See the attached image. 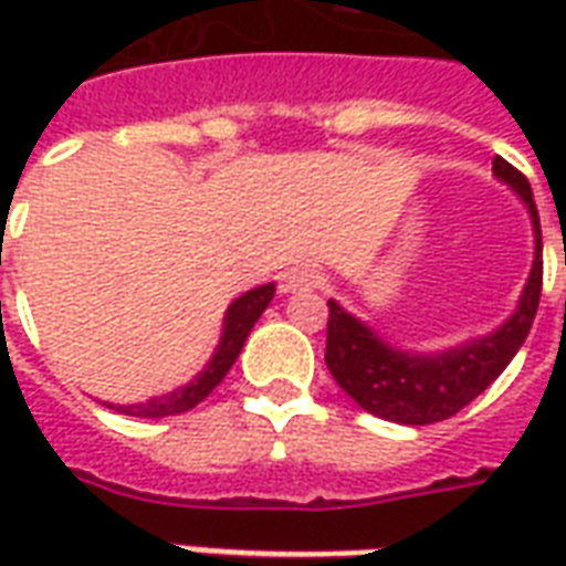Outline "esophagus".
<instances>
[{"label": "esophagus", "mask_w": 566, "mask_h": 566, "mask_svg": "<svg viewBox=\"0 0 566 566\" xmlns=\"http://www.w3.org/2000/svg\"><path fill=\"white\" fill-rule=\"evenodd\" d=\"M324 284V275H321L315 266H294V270L284 272V291L287 294H296V291H315Z\"/></svg>", "instance_id": "obj_1"}]
</instances>
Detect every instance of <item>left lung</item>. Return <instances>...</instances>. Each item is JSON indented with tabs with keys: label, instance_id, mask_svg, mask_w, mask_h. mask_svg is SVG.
Instances as JSON below:
<instances>
[{
	"label": "left lung",
	"instance_id": "1",
	"mask_svg": "<svg viewBox=\"0 0 566 566\" xmlns=\"http://www.w3.org/2000/svg\"><path fill=\"white\" fill-rule=\"evenodd\" d=\"M494 175L522 197L534 223V270L524 284L518 308L506 324L482 339L449 348L442 355H409L394 348L364 321L348 315L336 300H327V369L360 409L397 424H433L458 416L473 403L503 369L531 333L539 291H543V233L531 185L512 163L494 157Z\"/></svg>",
	"mask_w": 566,
	"mask_h": 566
}]
</instances>
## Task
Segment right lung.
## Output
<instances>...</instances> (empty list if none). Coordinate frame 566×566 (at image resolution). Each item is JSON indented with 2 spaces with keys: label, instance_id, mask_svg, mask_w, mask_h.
<instances>
[{
  "label": "right lung",
  "instance_id": "obj_1",
  "mask_svg": "<svg viewBox=\"0 0 566 566\" xmlns=\"http://www.w3.org/2000/svg\"><path fill=\"white\" fill-rule=\"evenodd\" d=\"M272 294H275V284H260L254 291H248L239 300L230 303L227 315H223V333L221 343L211 355L209 367L202 369L199 376H193V381H187L185 388H175V391L163 394V397H150L148 403L136 406H108V409H117L124 416L133 418H166V416H181L187 409L199 406L206 397H209L218 385L223 381V376L230 373V367L235 364V357L245 345L248 333L254 327V321L263 315V308L270 306Z\"/></svg>",
  "mask_w": 566,
  "mask_h": 566
}]
</instances>
